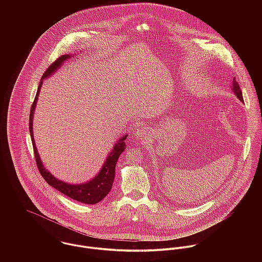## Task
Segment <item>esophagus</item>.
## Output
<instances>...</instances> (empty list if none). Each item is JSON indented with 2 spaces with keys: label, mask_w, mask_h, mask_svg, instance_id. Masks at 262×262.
Returning a JSON list of instances; mask_svg holds the SVG:
<instances>
[{
  "label": "esophagus",
  "mask_w": 262,
  "mask_h": 262,
  "mask_svg": "<svg viewBox=\"0 0 262 262\" xmlns=\"http://www.w3.org/2000/svg\"><path fill=\"white\" fill-rule=\"evenodd\" d=\"M150 131L147 128H141L139 130H137L135 136L138 139H147V137H149Z\"/></svg>",
  "instance_id": "esophagus-1"
}]
</instances>
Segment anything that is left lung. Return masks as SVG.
Here are the masks:
<instances>
[{
  "mask_svg": "<svg viewBox=\"0 0 262 262\" xmlns=\"http://www.w3.org/2000/svg\"><path fill=\"white\" fill-rule=\"evenodd\" d=\"M233 91H234V93L236 94V96H237V98L241 101V102H244L243 101V96H242V92H241V90H240V86H239V83L236 81V79L234 78L233 79Z\"/></svg>",
  "mask_w": 262,
  "mask_h": 262,
  "instance_id": "obj_1",
  "label": "left lung"
}]
</instances>
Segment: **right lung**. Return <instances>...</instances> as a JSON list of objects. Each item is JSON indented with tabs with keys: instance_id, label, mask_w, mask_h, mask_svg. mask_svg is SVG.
<instances>
[{
	"instance_id": "right-lung-1",
	"label": "right lung",
	"mask_w": 262,
	"mask_h": 262,
	"mask_svg": "<svg viewBox=\"0 0 262 262\" xmlns=\"http://www.w3.org/2000/svg\"><path fill=\"white\" fill-rule=\"evenodd\" d=\"M70 57H71L70 54L59 56L44 72V74L42 75V79L47 77V76H50V75H52ZM41 84H42V80H40V83L38 85L37 93H36L34 102L32 104V107H31V110H30V116H29V131H30L31 140H32V144H33L34 157H35V161H36V164H37L38 170H39L40 174L42 176V178L46 181V183L49 186L56 188L57 190H59L63 194L70 196L71 199L75 200L77 202H80V203H83V204H88V205L97 204V203L101 202L111 190L114 178H115L116 163H117V160H118L120 154L125 149V142L124 141H125L127 136H124L123 138H121L115 144V147L110 152V154H109L108 158L106 159V162L104 163V165H103L101 171L99 172V174L94 180L90 181L89 183L82 184V185H70V184L63 183V182L55 179L42 165V162H41L40 157L38 155L37 149L35 147L34 138H33V129H32V122L33 121H32V119H33V115H34V109H35V106H36L39 92H40V89H41Z\"/></svg>"
}]
</instances>
